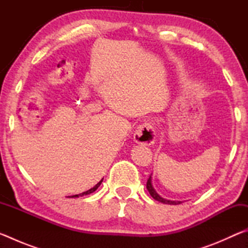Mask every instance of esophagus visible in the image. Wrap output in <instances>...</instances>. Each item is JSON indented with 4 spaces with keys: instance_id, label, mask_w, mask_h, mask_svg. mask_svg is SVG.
<instances>
[{
    "instance_id": "1",
    "label": "esophagus",
    "mask_w": 248,
    "mask_h": 248,
    "mask_svg": "<svg viewBox=\"0 0 248 248\" xmlns=\"http://www.w3.org/2000/svg\"><path fill=\"white\" fill-rule=\"evenodd\" d=\"M134 141L139 144H153L156 141V132H155L153 124L150 123L140 124L134 132Z\"/></svg>"
}]
</instances>
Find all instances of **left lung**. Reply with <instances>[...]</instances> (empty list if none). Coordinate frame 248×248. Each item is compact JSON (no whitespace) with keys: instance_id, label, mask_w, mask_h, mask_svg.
Instances as JSON below:
<instances>
[{"instance_id":"8db88e82","label":"left lung","mask_w":248,"mask_h":248,"mask_svg":"<svg viewBox=\"0 0 248 248\" xmlns=\"http://www.w3.org/2000/svg\"><path fill=\"white\" fill-rule=\"evenodd\" d=\"M146 189L149 190L150 195L152 196V198L159 201V202H162V203H165V204H179V203H182V201L169 200V199H165V198H163V197L159 196L157 192H156V190L154 189V187H153V185H152V174H151L150 178L148 179V183H146Z\"/></svg>"}]
</instances>
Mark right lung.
Segmentation results:
<instances>
[{
	"instance_id": "add662e5",
	"label": "right lung",
	"mask_w": 248,
	"mask_h": 248,
	"mask_svg": "<svg viewBox=\"0 0 248 248\" xmlns=\"http://www.w3.org/2000/svg\"><path fill=\"white\" fill-rule=\"evenodd\" d=\"M102 182H103V179L100 180L98 184H96L93 188H91V189H89L87 191H84V192H82V194H79V195H74V196H72V198H77V197H78V196H86V195L92 194V192H94L100 186V184H102Z\"/></svg>"
}]
</instances>
